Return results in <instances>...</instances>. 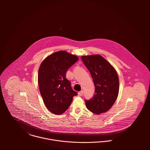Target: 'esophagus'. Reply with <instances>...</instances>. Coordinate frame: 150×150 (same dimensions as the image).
<instances>
[{"instance_id":"esophagus-1","label":"esophagus","mask_w":150,"mask_h":150,"mask_svg":"<svg viewBox=\"0 0 150 150\" xmlns=\"http://www.w3.org/2000/svg\"><path fill=\"white\" fill-rule=\"evenodd\" d=\"M83 91H80L79 93H78V95L80 96H83Z\"/></svg>"}]
</instances>
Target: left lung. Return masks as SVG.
<instances>
[{"label":"left lung","instance_id":"obj_1","mask_svg":"<svg viewBox=\"0 0 150 150\" xmlns=\"http://www.w3.org/2000/svg\"><path fill=\"white\" fill-rule=\"evenodd\" d=\"M81 59L90 71L95 86V94L86 100V108L100 114L107 112L115 102L119 92V79L113 66L100 55L82 56Z\"/></svg>","mask_w":150,"mask_h":150}]
</instances>
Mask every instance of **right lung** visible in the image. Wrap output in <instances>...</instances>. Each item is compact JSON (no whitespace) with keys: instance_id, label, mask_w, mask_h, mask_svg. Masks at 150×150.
<instances>
[{"instance_id":"1","label":"right lung","mask_w":150,"mask_h":150,"mask_svg":"<svg viewBox=\"0 0 150 150\" xmlns=\"http://www.w3.org/2000/svg\"><path fill=\"white\" fill-rule=\"evenodd\" d=\"M78 60L76 55L59 51L48 56L40 66V92L45 106L54 114H63L71 105L73 96L77 95L66 78V74Z\"/></svg>"}]
</instances>
